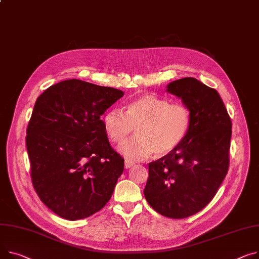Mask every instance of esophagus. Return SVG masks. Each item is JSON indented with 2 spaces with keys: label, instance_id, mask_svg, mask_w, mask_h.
I'll list each match as a JSON object with an SVG mask.
<instances>
[{
  "label": "esophagus",
  "instance_id": "1",
  "mask_svg": "<svg viewBox=\"0 0 259 259\" xmlns=\"http://www.w3.org/2000/svg\"><path fill=\"white\" fill-rule=\"evenodd\" d=\"M134 165H135V162H134V161H131V160H128V159L125 160V167H126V168H130V167H132V166H134Z\"/></svg>",
  "mask_w": 259,
  "mask_h": 259
}]
</instances>
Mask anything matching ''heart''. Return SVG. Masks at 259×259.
Masks as SVG:
<instances>
[{
  "mask_svg": "<svg viewBox=\"0 0 259 259\" xmlns=\"http://www.w3.org/2000/svg\"><path fill=\"white\" fill-rule=\"evenodd\" d=\"M103 122L115 144L124 143L136 127L139 135L120 146L119 151L130 159H143L154 152L165 155L175 150L191 129L192 113L183 103L145 95L129 102L126 111L109 109Z\"/></svg>",
  "mask_w": 259,
  "mask_h": 259,
  "instance_id": "obj_1",
  "label": "heart"
}]
</instances>
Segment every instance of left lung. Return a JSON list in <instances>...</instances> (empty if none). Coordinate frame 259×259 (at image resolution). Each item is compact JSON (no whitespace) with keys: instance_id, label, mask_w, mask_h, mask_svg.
<instances>
[{"instance_id":"1","label":"left lung","mask_w":259,"mask_h":259,"mask_svg":"<svg viewBox=\"0 0 259 259\" xmlns=\"http://www.w3.org/2000/svg\"><path fill=\"white\" fill-rule=\"evenodd\" d=\"M166 92L191 110L192 126L175 150L149 163L144 195L158 213L185 219L213 199L227 175L232 124L219 93L195 78L170 82Z\"/></svg>"}]
</instances>
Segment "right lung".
Here are the masks:
<instances>
[{"mask_svg": "<svg viewBox=\"0 0 259 259\" xmlns=\"http://www.w3.org/2000/svg\"><path fill=\"white\" fill-rule=\"evenodd\" d=\"M124 96L78 79L61 81L36 100L27 127L31 179L41 202L76 221L110 200L124 158L109 144L101 115Z\"/></svg>", "mask_w": 259, "mask_h": 259, "instance_id": "1", "label": "right lung"}]
</instances>
